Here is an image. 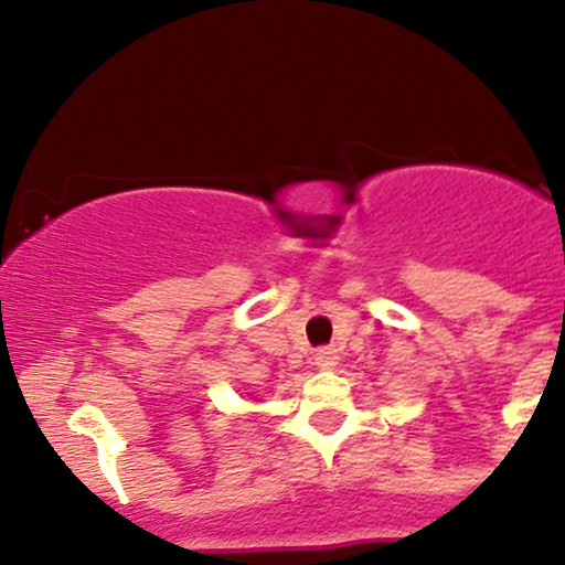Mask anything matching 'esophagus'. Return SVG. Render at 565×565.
I'll return each instance as SVG.
<instances>
[{"label":"esophagus","mask_w":565,"mask_h":565,"mask_svg":"<svg viewBox=\"0 0 565 565\" xmlns=\"http://www.w3.org/2000/svg\"><path fill=\"white\" fill-rule=\"evenodd\" d=\"M335 363H339V355H335L333 347H322V350H317V355H315L317 369H333Z\"/></svg>","instance_id":"esophagus-1"}]
</instances>
